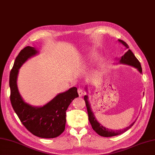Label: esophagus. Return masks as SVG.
<instances>
[{"mask_svg":"<svg viewBox=\"0 0 155 155\" xmlns=\"http://www.w3.org/2000/svg\"><path fill=\"white\" fill-rule=\"evenodd\" d=\"M78 95H79V97H82L84 94V91L82 88H79L78 89Z\"/></svg>","mask_w":155,"mask_h":155,"instance_id":"1","label":"esophagus"}]
</instances>
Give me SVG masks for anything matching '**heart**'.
Here are the masks:
<instances>
[{
	"label": "heart",
	"instance_id": "heart-1",
	"mask_svg": "<svg viewBox=\"0 0 155 155\" xmlns=\"http://www.w3.org/2000/svg\"><path fill=\"white\" fill-rule=\"evenodd\" d=\"M94 54H95L94 52H92L90 57H88V60L89 61V59H90V61H91V59H92V57H94ZM88 61H81V62L79 63V66H81V67H84V66L86 65V64L88 63Z\"/></svg>",
	"mask_w": 155,
	"mask_h": 155
}]
</instances>
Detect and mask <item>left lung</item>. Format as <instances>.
Instances as JSON below:
<instances>
[{
    "instance_id": "8db88e82",
    "label": "left lung",
    "mask_w": 155,
    "mask_h": 155,
    "mask_svg": "<svg viewBox=\"0 0 155 155\" xmlns=\"http://www.w3.org/2000/svg\"><path fill=\"white\" fill-rule=\"evenodd\" d=\"M118 41L120 43L123 44L124 47H126V48H128V51L126 52V53L122 56L121 58L118 59V60H119V63L132 66V67L137 68V70L140 72V73H141V72H142V68H141L140 62L136 58L135 56H134L133 52L130 50L129 48H128V45L124 41L120 40V39H118ZM85 90H86V91H87V87L85 88ZM84 99L85 101V103H86V107L87 108L88 120H89V122L91 123L92 128H93V129L98 134H99L100 136L104 137H110L119 135V134H123V133L126 132V131L129 129V128L134 124V123H135V121L133 122V123L132 124H130L129 126L122 130H114L108 129V128H105L104 127H103V125L98 123L97 120L96 119L93 112L92 111V109L91 108V103H89V101H88V97L87 95H85L84 97Z\"/></svg>"
}]
</instances>
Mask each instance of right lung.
Segmentation results:
<instances>
[{
    "label": "right lung",
    "mask_w": 155,
    "mask_h": 155,
    "mask_svg": "<svg viewBox=\"0 0 155 155\" xmlns=\"http://www.w3.org/2000/svg\"><path fill=\"white\" fill-rule=\"evenodd\" d=\"M38 51L32 47H25L16 57L10 73L9 85L11 88L12 107L20 120L27 129L38 137L52 139L64 132L66 124V111L71 102L78 97L77 88L59 93L42 107H34L23 100L17 87L19 68L28 58L34 57Z\"/></svg>",
    "instance_id": "right-lung-1"
}]
</instances>
